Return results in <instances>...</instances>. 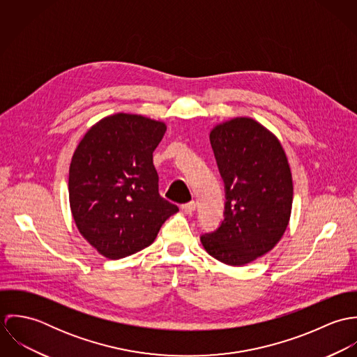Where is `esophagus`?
<instances>
[{
    "label": "esophagus",
    "instance_id": "1",
    "mask_svg": "<svg viewBox=\"0 0 357 357\" xmlns=\"http://www.w3.org/2000/svg\"><path fill=\"white\" fill-rule=\"evenodd\" d=\"M195 208H197V204H195L194 201H191V202L181 206V210H183L185 214H192V213L195 211Z\"/></svg>",
    "mask_w": 357,
    "mask_h": 357
}]
</instances>
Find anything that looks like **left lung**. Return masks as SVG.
<instances>
[{"mask_svg":"<svg viewBox=\"0 0 357 357\" xmlns=\"http://www.w3.org/2000/svg\"><path fill=\"white\" fill-rule=\"evenodd\" d=\"M210 144L225 185L221 225L201 236L215 259L241 266L272 250L291 214L293 178L278 137L248 116L215 125Z\"/></svg>","mask_w":357,"mask_h":357,"instance_id":"1","label":"left lung"}]
</instances>
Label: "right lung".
Returning a JSON list of instances; mask_svg holds the SVG:
<instances>
[{
  "label": "right lung",
  "instance_id": "1",
  "mask_svg": "<svg viewBox=\"0 0 357 357\" xmlns=\"http://www.w3.org/2000/svg\"><path fill=\"white\" fill-rule=\"evenodd\" d=\"M165 132V122L118 112L95 123L74 151L71 213L81 235L109 259L150 246L178 211L158 192L153 153Z\"/></svg>",
  "mask_w": 357,
  "mask_h": 357
}]
</instances>
